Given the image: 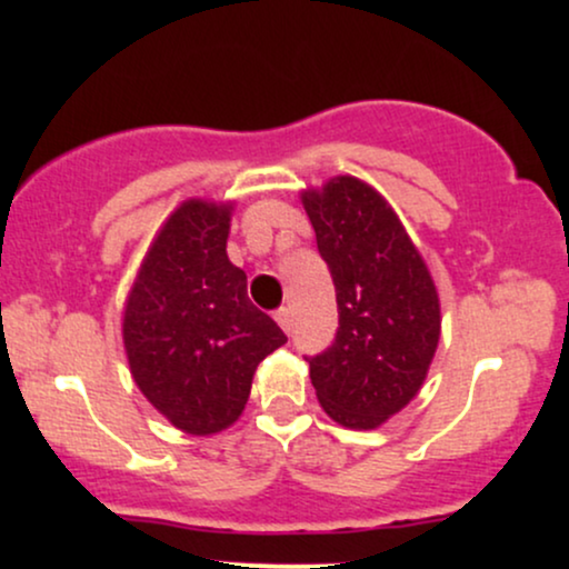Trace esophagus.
<instances>
[{
	"mask_svg": "<svg viewBox=\"0 0 569 569\" xmlns=\"http://www.w3.org/2000/svg\"><path fill=\"white\" fill-rule=\"evenodd\" d=\"M276 321L280 323V329H283L286 331V335H289V331H291V310H289V307H280V310H276Z\"/></svg>",
	"mask_w": 569,
	"mask_h": 569,
	"instance_id": "34e87169",
	"label": "esophagus"
}]
</instances>
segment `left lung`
Segmentation results:
<instances>
[{"mask_svg":"<svg viewBox=\"0 0 569 569\" xmlns=\"http://www.w3.org/2000/svg\"><path fill=\"white\" fill-rule=\"evenodd\" d=\"M302 200L339 312L335 342L307 358L312 388L339 426L377 428L426 380L441 331L439 293L393 208L363 181L339 176Z\"/></svg>","mask_w":569,"mask_h":569,"instance_id":"left-lung-1","label":"left lung"}]
</instances>
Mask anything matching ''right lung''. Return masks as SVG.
Wrapping results in <instances>:
<instances>
[{"mask_svg":"<svg viewBox=\"0 0 569 569\" xmlns=\"http://www.w3.org/2000/svg\"><path fill=\"white\" fill-rule=\"evenodd\" d=\"M230 206L187 200L166 221L128 297L122 339L141 393L194 436L232 426L253 371L286 342L227 259Z\"/></svg>","mask_w":569,"mask_h":569,"instance_id":"right-lung-1","label":"right lung"}]
</instances>
